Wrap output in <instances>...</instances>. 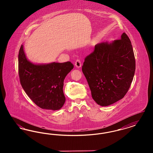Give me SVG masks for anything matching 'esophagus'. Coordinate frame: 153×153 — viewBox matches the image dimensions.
I'll return each instance as SVG.
<instances>
[{
    "instance_id": "esophagus-1",
    "label": "esophagus",
    "mask_w": 153,
    "mask_h": 153,
    "mask_svg": "<svg viewBox=\"0 0 153 153\" xmlns=\"http://www.w3.org/2000/svg\"><path fill=\"white\" fill-rule=\"evenodd\" d=\"M75 66L77 68H80L81 66V62L80 59H76V61L75 62Z\"/></svg>"
}]
</instances>
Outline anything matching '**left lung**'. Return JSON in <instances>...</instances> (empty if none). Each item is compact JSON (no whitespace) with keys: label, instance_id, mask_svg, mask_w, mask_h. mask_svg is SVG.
<instances>
[{"label":"left lung","instance_id":"1","mask_svg":"<svg viewBox=\"0 0 153 153\" xmlns=\"http://www.w3.org/2000/svg\"><path fill=\"white\" fill-rule=\"evenodd\" d=\"M84 61L82 71L97 104L108 106L123 98L135 71L132 46L125 33L120 39L96 45Z\"/></svg>","mask_w":153,"mask_h":153}]
</instances>
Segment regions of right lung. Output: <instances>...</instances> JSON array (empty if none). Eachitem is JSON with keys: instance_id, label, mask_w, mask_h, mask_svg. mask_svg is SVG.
I'll list each match as a JSON object with an SVG mask.
<instances>
[{"instance_id": "obj_1", "label": "right lung", "mask_w": 153, "mask_h": 153, "mask_svg": "<svg viewBox=\"0 0 153 153\" xmlns=\"http://www.w3.org/2000/svg\"><path fill=\"white\" fill-rule=\"evenodd\" d=\"M63 63L34 64L26 58L21 45L18 54V72L23 89L37 106L42 109L58 110L65 102L64 80L73 68Z\"/></svg>"}]
</instances>
